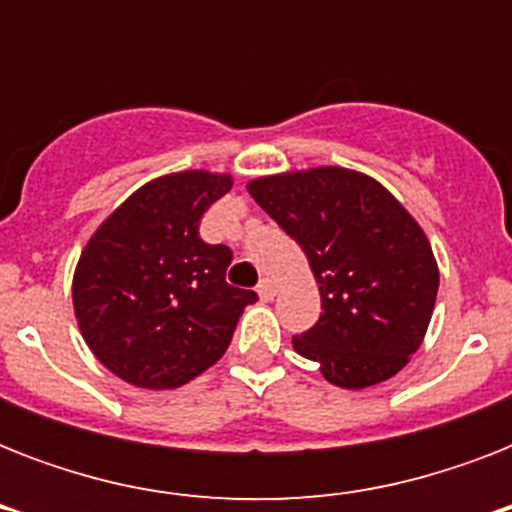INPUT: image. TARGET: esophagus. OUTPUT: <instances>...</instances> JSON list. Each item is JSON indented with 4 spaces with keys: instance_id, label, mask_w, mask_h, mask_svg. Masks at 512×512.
Returning <instances> with one entry per match:
<instances>
[{
    "instance_id": "obj_1",
    "label": "esophagus",
    "mask_w": 512,
    "mask_h": 512,
    "mask_svg": "<svg viewBox=\"0 0 512 512\" xmlns=\"http://www.w3.org/2000/svg\"><path fill=\"white\" fill-rule=\"evenodd\" d=\"M276 281L273 279H263L260 284H257V295H260V300H273L276 297Z\"/></svg>"
}]
</instances>
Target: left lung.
I'll return each mask as SVG.
<instances>
[{
  "mask_svg": "<svg viewBox=\"0 0 512 512\" xmlns=\"http://www.w3.org/2000/svg\"><path fill=\"white\" fill-rule=\"evenodd\" d=\"M252 199L300 244L321 319L292 337L340 388H369L409 364L428 332L438 263L422 225L374 177L308 167L249 180Z\"/></svg>",
  "mask_w": 512,
  "mask_h": 512,
  "instance_id": "8db88e82",
  "label": "left lung"
}]
</instances>
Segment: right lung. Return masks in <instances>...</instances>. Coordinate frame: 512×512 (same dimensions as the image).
<instances>
[{
	"label": "right lung",
	"mask_w": 512,
	"mask_h": 512,
	"mask_svg": "<svg viewBox=\"0 0 512 512\" xmlns=\"http://www.w3.org/2000/svg\"><path fill=\"white\" fill-rule=\"evenodd\" d=\"M231 172L183 170L130 193L84 244L71 297L92 356L135 388H180L217 364L255 292L225 281L231 249L199 220Z\"/></svg>",
	"instance_id": "add662e5"
}]
</instances>
